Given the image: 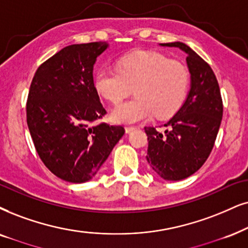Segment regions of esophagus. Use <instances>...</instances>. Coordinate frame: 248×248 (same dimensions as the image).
Returning a JSON list of instances; mask_svg holds the SVG:
<instances>
[{
  "mask_svg": "<svg viewBox=\"0 0 248 248\" xmlns=\"http://www.w3.org/2000/svg\"><path fill=\"white\" fill-rule=\"evenodd\" d=\"M124 129H126L127 134H130V133H133L135 129H136V127H126Z\"/></svg>",
  "mask_w": 248,
  "mask_h": 248,
  "instance_id": "obj_1",
  "label": "esophagus"
}]
</instances>
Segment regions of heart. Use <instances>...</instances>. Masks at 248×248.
Returning a JSON list of instances; mask_svg holds the SVG:
<instances>
[{
  "mask_svg": "<svg viewBox=\"0 0 248 248\" xmlns=\"http://www.w3.org/2000/svg\"><path fill=\"white\" fill-rule=\"evenodd\" d=\"M130 101L115 106L111 119L117 124H135L151 118L165 119L176 113L186 102L190 73L183 62L155 51H135L118 61V68L101 67L93 75V88L111 103L133 92Z\"/></svg>",
  "mask_w": 248,
  "mask_h": 248,
  "instance_id": "1",
  "label": "heart"
}]
</instances>
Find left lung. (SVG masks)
<instances>
[{"instance_id": "left-lung-1", "label": "left lung", "mask_w": 248, "mask_h": 248, "mask_svg": "<svg viewBox=\"0 0 248 248\" xmlns=\"http://www.w3.org/2000/svg\"><path fill=\"white\" fill-rule=\"evenodd\" d=\"M160 46H176L186 52L191 82L184 104L164 124L165 133L144 128L149 140L146 160L164 180L181 181L196 173L211 155L223 104L214 72L200 56L182 42Z\"/></svg>"}]
</instances>
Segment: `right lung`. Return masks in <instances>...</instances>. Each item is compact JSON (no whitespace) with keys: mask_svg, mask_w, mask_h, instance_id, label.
I'll list each match as a JSON object with an SVG mask.
<instances>
[{"mask_svg":"<svg viewBox=\"0 0 248 248\" xmlns=\"http://www.w3.org/2000/svg\"><path fill=\"white\" fill-rule=\"evenodd\" d=\"M108 45H71L34 74L26 104L27 126L46 167L62 180L84 183L98 173L124 134V127L99 124L106 114L93 88V65Z\"/></svg>","mask_w":248,"mask_h":248,"instance_id":"obj_1","label":"right lung"}]
</instances>
